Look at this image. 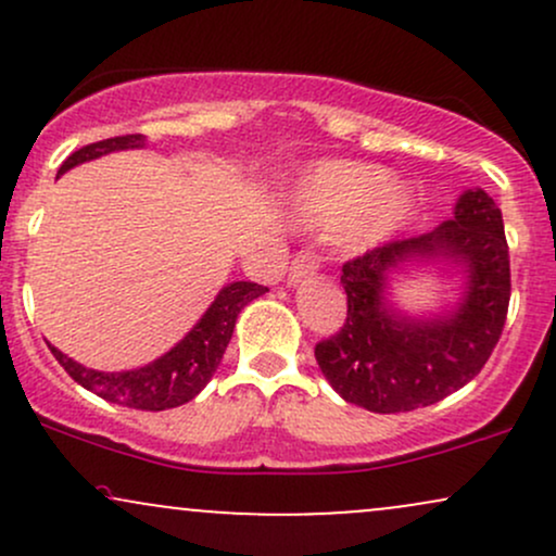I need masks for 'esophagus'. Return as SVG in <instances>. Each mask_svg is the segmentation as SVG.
Segmentation results:
<instances>
[{
  "label": "esophagus",
  "mask_w": 556,
  "mask_h": 556,
  "mask_svg": "<svg viewBox=\"0 0 556 556\" xmlns=\"http://www.w3.org/2000/svg\"><path fill=\"white\" fill-rule=\"evenodd\" d=\"M316 258L311 256L308 251H303V253H298L295 256V261H292L290 264V271H287V285H300V282H308L311 277H314L316 274Z\"/></svg>",
  "instance_id": "obj_1"
}]
</instances>
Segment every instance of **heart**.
I'll return each mask as SVG.
<instances>
[{
  "instance_id": "obj_1",
  "label": "heart",
  "mask_w": 556,
  "mask_h": 556,
  "mask_svg": "<svg viewBox=\"0 0 556 556\" xmlns=\"http://www.w3.org/2000/svg\"><path fill=\"white\" fill-rule=\"evenodd\" d=\"M410 188L379 164L324 162L292 195V219L305 229H331L344 256H363L400 232L413 216Z\"/></svg>"
}]
</instances>
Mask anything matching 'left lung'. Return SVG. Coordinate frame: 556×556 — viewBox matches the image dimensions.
<instances>
[{
	"mask_svg": "<svg viewBox=\"0 0 556 556\" xmlns=\"http://www.w3.org/2000/svg\"><path fill=\"white\" fill-rule=\"evenodd\" d=\"M405 265H457L464 295L439 315L413 317L388 300ZM348 318L316 344L321 374L344 402L371 413L433 405L468 384L500 342L509 305L502 212L486 190H465L431 232L374 248L342 266Z\"/></svg>",
	"mask_w": 556,
	"mask_h": 556,
	"instance_id": "left-lung-1",
	"label": "left lung"
}]
</instances>
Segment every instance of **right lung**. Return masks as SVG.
Wrapping results in <instances>:
<instances>
[{"label": "right lung", "instance_id": "right-lung-1", "mask_svg": "<svg viewBox=\"0 0 556 556\" xmlns=\"http://www.w3.org/2000/svg\"><path fill=\"white\" fill-rule=\"evenodd\" d=\"M143 136H119L83 146L62 162L56 177L83 162H93V159L112 154V151L143 149ZM264 292H269V287L256 282L225 285L219 295L214 298V303L206 308V314L198 318L195 327L169 353L140 368H130V371H96V368L67 358L54 344H49V350L83 389L99 394L101 400L117 402L123 407H136V410H169V407L193 400L212 381L214 371L222 363V355H225L227 344L232 340L240 311Z\"/></svg>", "mask_w": 556, "mask_h": 556}]
</instances>
